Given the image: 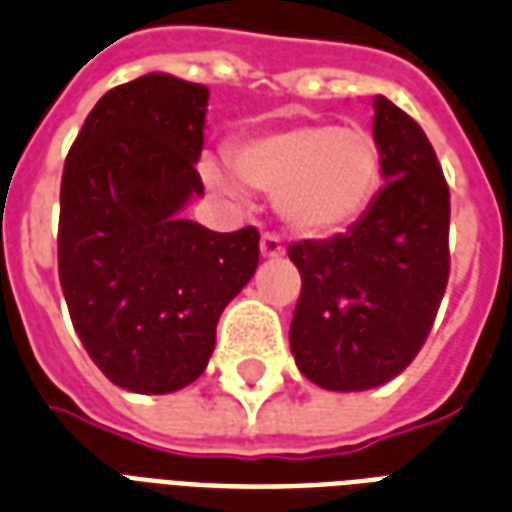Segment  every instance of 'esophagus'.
<instances>
[{
  "instance_id": "1",
  "label": "esophagus",
  "mask_w": 512,
  "mask_h": 512,
  "mask_svg": "<svg viewBox=\"0 0 512 512\" xmlns=\"http://www.w3.org/2000/svg\"><path fill=\"white\" fill-rule=\"evenodd\" d=\"M260 252H263V257H282L284 255L282 239H279L276 233H263V239H260Z\"/></svg>"
}]
</instances>
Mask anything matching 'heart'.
<instances>
[{
  "label": "heart",
  "instance_id": "heart-1",
  "mask_svg": "<svg viewBox=\"0 0 512 512\" xmlns=\"http://www.w3.org/2000/svg\"><path fill=\"white\" fill-rule=\"evenodd\" d=\"M232 174L204 158L201 174L214 190L241 198L244 185L276 195L284 222L303 236H330L368 209L381 182V152L362 128L298 123L252 134L230 147Z\"/></svg>",
  "mask_w": 512,
  "mask_h": 512
}]
</instances>
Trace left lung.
<instances>
[{"instance_id": "obj_1", "label": "left lung", "mask_w": 512, "mask_h": 512, "mask_svg": "<svg viewBox=\"0 0 512 512\" xmlns=\"http://www.w3.org/2000/svg\"><path fill=\"white\" fill-rule=\"evenodd\" d=\"M386 185L346 233L290 244L300 271L290 346L300 373L360 392L403 373L427 341L446 292L451 195L438 155L411 115L373 101Z\"/></svg>"}]
</instances>
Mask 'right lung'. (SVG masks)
<instances>
[{
    "label": "right lung",
    "mask_w": 512,
    "mask_h": 512,
    "mask_svg": "<svg viewBox=\"0 0 512 512\" xmlns=\"http://www.w3.org/2000/svg\"><path fill=\"white\" fill-rule=\"evenodd\" d=\"M206 85L144 74L107 91L66 155L58 279L85 351L112 384L166 395L193 384L217 319L252 279L257 228L182 220L204 193Z\"/></svg>",
    "instance_id": "obj_1"
}]
</instances>
